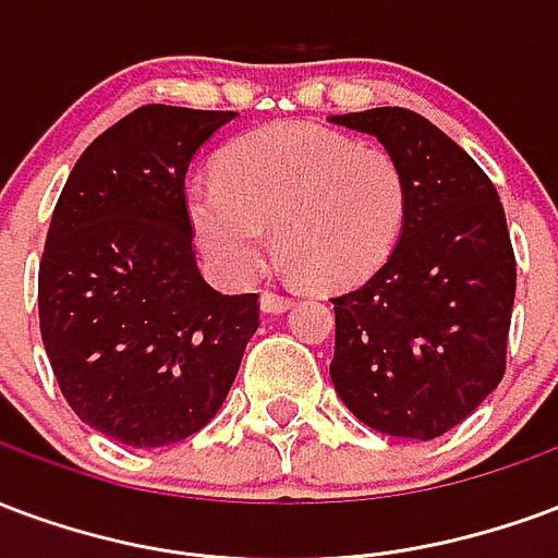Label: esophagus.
Wrapping results in <instances>:
<instances>
[{
	"label": "esophagus",
	"mask_w": 558,
	"mask_h": 558,
	"mask_svg": "<svg viewBox=\"0 0 558 558\" xmlns=\"http://www.w3.org/2000/svg\"><path fill=\"white\" fill-rule=\"evenodd\" d=\"M294 306V300L291 296L279 294L274 288H267L262 294V308L264 312H270V315H279V312H288V308Z\"/></svg>",
	"instance_id": "obj_1"
}]
</instances>
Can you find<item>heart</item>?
<instances>
[{
	"label": "heart",
	"mask_w": 558,
	"mask_h": 558,
	"mask_svg": "<svg viewBox=\"0 0 558 558\" xmlns=\"http://www.w3.org/2000/svg\"><path fill=\"white\" fill-rule=\"evenodd\" d=\"M195 238L231 282L276 258L308 288L365 282L396 250L408 219V181L380 148L312 124H270L219 154L217 181L190 186Z\"/></svg>",
	"instance_id": "b5f03b06"
}]
</instances>
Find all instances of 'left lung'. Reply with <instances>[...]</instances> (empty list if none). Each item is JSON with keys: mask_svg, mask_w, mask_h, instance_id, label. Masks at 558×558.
Masks as SVG:
<instances>
[{"mask_svg": "<svg viewBox=\"0 0 558 558\" xmlns=\"http://www.w3.org/2000/svg\"><path fill=\"white\" fill-rule=\"evenodd\" d=\"M377 136L408 181V219L377 274L332 296L329 377L353 416L389 437L434 440L506 374L518 264L506 210L478 162L401 107L332 116Z\"/></svg>", "mask_w": 558, "mask_h": 558, "instance_id": "1", "label": "left lung"}]
</instances>
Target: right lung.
I'll list each match as a JSON object with an SVG mask.
<instances>
[{"instance_id": "obj_1", "label": "right lung", "mask_w": 558, "mask_h": 558, "mask_svg": "<svg viewBox=\"0 0 558 558\" xmlns=\"http://www.w3.org/2000/svg\"><path fill=\"white\" fill-rule=\"evenodd\" d=\"M234 116L140 107L83 150L52 210L40 339L73 413L133 449L205 428L258 329V294L198 274L184 193L195 150Z\"/></svg>"}]
</instances>
